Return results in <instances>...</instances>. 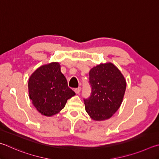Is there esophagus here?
Wrapping results in <instances>:
<instances>
[{
  "instance_id": "obj_1",
  "label": "esophagus",
  "mask_w": 159,
  "mask_h": 159,
  "mask_svg": "<svg viewBox=\"0 0 159 159\" xmlns=\"http://www.w3.org/2000/svg\"><path fill=\"white\" fill-rule=\"evenodd\" d=\"M80 91H81V87H78V88L75 89V92L77 94H79L80 93Z\"/></svg>"
}]
</instances>
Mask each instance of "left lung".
Here are the masks:
<instances>
[{
	"label": "left lung",
	"mask_w": 159,
	"mask_h": 159,
	"mask_svg": "<svg viewBox=\"0 0 159 159\" xmlns=\"http://www.w3.org/2000/svg\"><path fill=\"white\" fill-rule=\"evenodd\" d=\"M91 93L84 99L85 110L95 121L110 119L120 107L126 82L120 70L112 63L100 64L91 69Z\"/></svg>",
	"instance_id": "1"
}]
</instances>
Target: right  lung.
Segmentation results:
<instances>
[{"instance_id":"1","label":"right lung","mask_w":159,"mask_h":159,"mask_svg":"<svg viewBox=\"0 0 159 159\" xmlns=\"http://www.w3.org/2000/svg\"><path fill=\"white\" fill-rule=\"evenodd\" d=\"M30 99L43 115L51 116L65 107L67 101L75 95L68 87L65 76L61 73V66L52 62L40 66L29 80Z\"/></svg>"}]
</instances>
